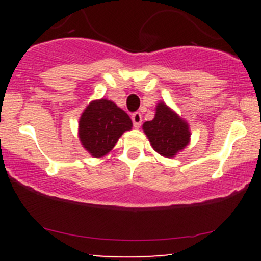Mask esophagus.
Here are the masks:
<instances>
[{"label":"esophagus","instance_id":"1","mask_svg":"<svg viewBox=\"0 0 261 261\" xmlns=\"http://www.w3.org/2000/svg\"><path fill=\"white\" fill-rule=\"evenodd\" d=\"M131 120H133L134 127L139 128L141 126V124H142V115H141L139 112L134 113L133 115H131Z\"/></svg>","mask_w":261,"mask_h":261}]
</instances>
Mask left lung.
<instances>
[{"label": "left lung", "mask_w": 261, "mask_h": 261, "mask_svg": "<svg viewBox=\"0 0 261 261\" xmlns=\"http://www.w3.org/2000/svg\"><path fill=\"white\" fill-rule=\"evenodd\" d=\"M143 131L154 151L168 158L181 151L190 139L187 122L164 103L158 104L154 119L143 124Z\"/></svg>", "instance_id": "left-lung-1"}]
</instances>
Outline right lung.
<instances>
[{
    "label": "right lung",
    "instance_id": "obj_1",
    "mask_svg": "<svg viewBox=\"0 0 261 261\" xmlns=\"http://www.w3.org/2000/svg\"><path fill=\"white\" fill-rule=\"evenodd\" d=\"M133 121L124 110L112 100L92 101L80 119V140L93 157L107 154Z\"/></svg>",
    "mask_w": 261,
    "mask_h": 261
}]
</instances>
